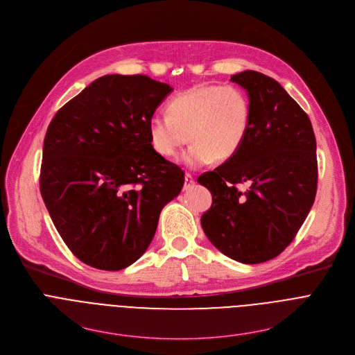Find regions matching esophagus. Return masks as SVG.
Here are the masks:
<instances>
[{"label":"esophagus","mask_w":355,"mask_h":355,"mask_svg":"<svg viewBox=\"0 0 355 355\" xmlns=\"http://www.w3.org/2000/svg\"><path fill=\"white\" fill-rule=\"evenodd\" d=\"M195 185V180H193V177L189 174V173H187L185 174V182H184V189L187 191V189H191L192 187Z\"/></svg>","instance_id":"1"}]
</instances>
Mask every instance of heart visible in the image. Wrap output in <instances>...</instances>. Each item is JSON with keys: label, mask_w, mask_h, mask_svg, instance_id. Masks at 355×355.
<instances>
[{"label": "heart", "mask_w": 355, "mask_h": 355, "mask_svg": "<svg viewBox=\"0 0 355 355\" xmlns=\"http://www.w3.org/2000/svg\"><path fill=\"white\" fill-rule=\"evenodd\" d=\"M251 128L248 95L234 85H198L168 101L166 116L151 118L148 143L163 159L177 156L189 139L192 143L181 156L188 167L226 162L236 156Z\"/></svg>", "instance_id": "heart-1"}]
</instances>
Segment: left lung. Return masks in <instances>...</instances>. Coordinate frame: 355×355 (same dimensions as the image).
<instances>
[{
	"mask_svg": "<svg viewBox=\"0 0 355 355\" xmlns=\"http://www.w3.org/2000/svg\"><path fill=\"white\" fill-rule=\"evenodd\" d=\"M251 103L239 153L198 177L212 193L200 218L211 243L243 264L268 261L289 245L315 202L316 139L309 116L274 78L252 70L230 77ZM243 183L249 187L239 189Z\"/></svg>",
	"mask_w": 355,
	"mask_h": 355,
	"instance_id": "1",
	"label": "left lung"
}]
</instances>
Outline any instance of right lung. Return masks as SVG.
I'll return each instance as SVG.
<instances>
[{
	"label": "right lung",
	"mask_w": 355,
	"mask_h": 355,
	"mask_svg": "<svg viewBox=\"0 0 355 355\" xmlns=\"http://www.w3.org/2000/svg\"><path fill=\"white\" fill-rule=\"evenodd\" d=\"M171 91L141 74L99 77L47 128L40 193L63 241L89 267L119 271L139 260L182 189L184 171L147 135Z\"/></svg>",
	"instance_id": "obj_1"
}]
</instances>
